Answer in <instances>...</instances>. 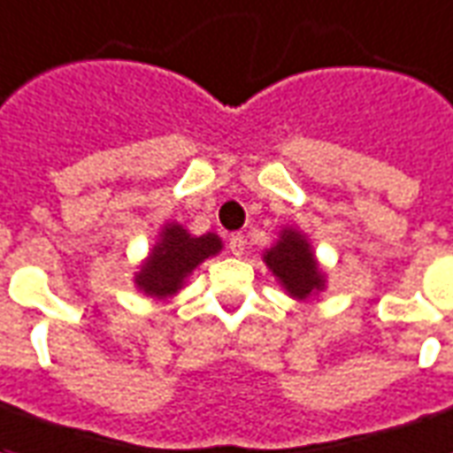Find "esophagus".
Wrapping results in <instances>:
<instances>
[{
  "instance_id": "34e87169",
  "label": "esophagus",
  "mask_w": 453,
  "mask_h": 453,
  "mask_svg": "<svg viewBox=\"0 0 453 453\" xmlns=\"http://www.w3.org/2000/svg\"><path fill=\"white\" fill-rule=\"evenodd\" d=\"M229 250L234 256H243V250H246V236L243 234H231Z\"/></svg>"
}]
</instances>
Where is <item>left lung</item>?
Masks as SVG:
<instances>
[{"instance_id": "1", "label": "left lung", "mask_w": 453, "mask_h": 453, "mask_svg": "<svg viewBox=\"0 0 453 453\" xmlns=\"http://www.w3.org/2000/svg\"><path fill=\"white\" fill-rule=\"evenodd\" d=\"M263 260L292 299L303 302L326 289V273L313 256L311 243L306 234L295 226L280 231V239L275 241V246L265 249Z\"/></svg>"}]
</instances>
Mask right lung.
I'll use <instances>...</instances> for the list:
<instances>
[{
  "label": "right lung",
  "instance_id": "obj_1",
  "mask_svg": "<svg viewBox=\"0 0 453 453\" xmlns=\"http://www.w3.org/2000/svg\"><path fill=\"white\" fill-rule=\"evenodd\" d=\"M219 250L222 239L217 234L193 236L183 224H164L154 249L140 265V273H134V285L151 299H168L186 287L195 267Z\"/></svg>",
  "mask_w": 453,
  "mask_h": 453
}]
</instances>
